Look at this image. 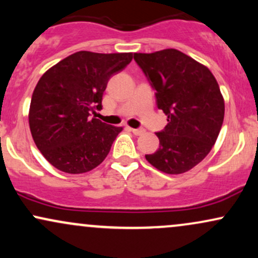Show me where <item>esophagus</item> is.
Listing matches in <instances>:
<instances>
[{
    "instance_id": "1",
    "label": "esophagus",
    "mask_w": 258,
    "mask_h": 258,
    "mask_svg": "<svg viewBox=\"0 0 258 258\" xmlns=\"http://www.w3.org/2000/svg\"><path fill=\"white\" fill-rule=\"evenodd\" d=\"M130 131H131L133 135H142V133H144V128H130Z\"/></svg>"
}]
</instances>
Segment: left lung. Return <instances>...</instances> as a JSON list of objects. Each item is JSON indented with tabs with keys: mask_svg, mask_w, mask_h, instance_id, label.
I'll return each mask as SVG.
<instances>
[{
	"mask_svg": "<svg viewBox=\"0 0 258 258\" xmlns=\"http://www.w3.org/2000/svg\"><path fill=\"white\" fill-rule=\"evenodd\" d=\"M136 63L156 91L167 125L156 132L160 147L148 162L168 174L191 170L212 149L224 117L220 86L205 65L177 49L135 53Z\"/></svg>",
	"mask_w": 258,
	"mask_h": 258,
	"instance_id": "1",
	"label": "left lung"
}]
</instances>
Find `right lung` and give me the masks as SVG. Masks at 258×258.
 <instances>
[{"label":"right lung","mask_w":258,"mask_h":258,"mask_svg":"<svg viewBox=\"0 0 258 258\" xmlns=\"http://www.w3.org/2000/svg\"><path fill=\"white\" fill-rule=\"evenodd\" d=\"M132 53L80 51L38 80L29 125L35 144L49 164L67 173H85L102 164L122 127L91 117L102 109L109 79L131 63Z\"/></svg>","instance_id":"obj_1"}]
</instances>
